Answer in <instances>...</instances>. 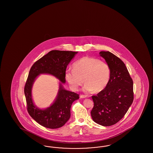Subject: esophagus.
<instances>
[{
    "instance_id": "34e87169",
    "label": "esophagus",
    "mask_w": 153,
    "mask_h": 153,
    "mask_svg": "<svg viewBox=\"0 0 153 153\" xmlns=\"http://www.w3.org/2000/svg\"><path fill=\"white\" fill-rule=\"evenodd\" d=\"M87 97V96L85 95H80V97L81 98H85V97Z\"/></svg>"
}]
</instances>
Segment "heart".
I'll use <instances>...</instances> for the list:
<instances>
[{
	"instance_id": "obj_1",
	"label": "heart",
	"mask_w": 153,
	"mask_h": 153,
	"mask_svg": "<svg viewBox=\"0 0 153 153\" xmlns=\"http://www.w3.org/2000/svg\"><path fill=\"white\" fill-rule=\"evenodd\" d=\"M73 68L66 70L65 75V79L74 91L78 90L83 83V79L86 82L83 87L85 92H100L109 82L111 70L109 65L103 60L83 56L74 62Z\"/></svg>"
}]
</instances>
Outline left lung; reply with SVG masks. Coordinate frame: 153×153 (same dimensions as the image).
<instances>
[{
  "instance_id": "obj_1",
  "label": "left lung",
  "mask_w": 153,
  "mask_h": 153,
  "mask_svg": "<svg viewBox=\"0 0 153 153\" xmlns=\"http://www.w3.org/2000/svg\"><path fill=\"white\" fill-rule=\"evenodd\" d=\"M99 54L109 65L111 76L105 88L92 97L94 105L91 115L95 123L110 126L120 121L132 104L133 81L118 57L108 51Z\"/></svg>"
}]
</instances>
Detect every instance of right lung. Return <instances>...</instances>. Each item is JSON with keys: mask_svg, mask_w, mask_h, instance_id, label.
<instances>
[{"mask_svg": "<svg viewBox=\"0 0 153 153\" xmlns=\"http://www.w3.org/2000/svg\"><path fill=\"white\" fill-rule=\"evenodd\" d=\"M77 53L51 51L37 60L30 70L24 88L27 111L34 120L46 128L55 129L65 125L70 118L73 102L79 99V94L65 90L63 86L65 83L67 67ZM40 74H51L60 81L56 99L50 107L45 109L36 107L32 97L33 84Z\"/></svg>", "mask_w": 153, "mask_h": 153, "instance_id": "right-lung-1", "label": "right lung"}]
</instances>
